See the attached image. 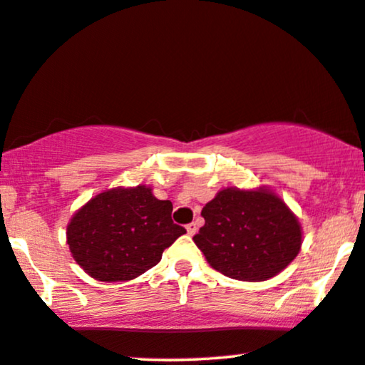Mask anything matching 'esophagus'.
Returning a JSON list of instances; mask_svg holds the SVG:
<instances>
[{
    "instance_id": "1",
    "label": "esophagus",
    "mask_w": 365,
    "mask_h": 365,
    "mask_svg": "<svg viewBox=\"0 0 365 365\" xmlns=\"http://www.w3.org/2000/svg\"><path fill=\"white\" fill-rule=\"evenodd\" d=\"M187 232H188V235H195L197 233V223L195 222H192V223H188L187 225Z\"/></svg>"
}]
</instances>
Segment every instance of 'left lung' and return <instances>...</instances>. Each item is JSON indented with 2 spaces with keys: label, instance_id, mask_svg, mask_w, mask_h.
I'll return each instance as SVG.
<instances>
[{
  "label": "left lung",
  "instance_id": "obj_1",
  "mask_svg": "<svg viewBox=\"0 0 365 365\" xmlns=\"http://www.w3.org/2000/svg\"><path fill=\"white\" fill-rule=\"evenodd\" d=\"M195 237L208 264L235 280L262 282L275 277L297 257L302 228L280 197L265 187L223 188L203 207Z\"/></svg>",
  "mask_w": 365,
  "mask_h": 365
}]
</instances>
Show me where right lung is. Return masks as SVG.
I'll return each instance as SVG.
<instances>
[{
    "label": "right lung",
    "mask_w": 365,
    "mask_h": 365,
    "mask_svg": "<svg viewBox=\"0 0 365 365\" xmlns=\"http://www.w3.org/2000/svg\"><path fill=\"white\" fill-rule=\"evenodd\" d=\"M173 205L152 188H111L71 217L66 242L76 264L101 282H125L162 260L163 250L187 233L172 220Z\"/></svg>",
    "instance_id": "1"
}]
</instances>
